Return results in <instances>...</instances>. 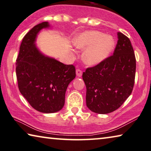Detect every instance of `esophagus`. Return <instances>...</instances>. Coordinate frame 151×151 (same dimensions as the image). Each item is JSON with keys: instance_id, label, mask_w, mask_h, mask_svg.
Segmentation results:
<instances>
[{"instance_id": "34e87169", "label": "esophagus", "mask_w": 151, "mask_h": 151, "mask_svg": "<svg viewBox=\"0 0 151 151\" xmlns=\"http://www.w3.org/2000/svg\"><path fill=\"white\" fill-rule=\"evenodd\" d=\"M76 75H77L78 77H81L82 76V71H81L80 70H76Z\"/></svg>"}]
</instances>
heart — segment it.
Here are the masks:
<instances>
[{"label":"heart","mask_w":151,"mask_h":151,"mask_svg":"<svg viewBox=\"0 0 151 151\" xmlns=\"http://www.w3.org/2000/svg\"><path fill=\"white\" fill-rule=\"evenodd\" d=\"M74 45L84 49L83 61L89 65H96L106 60L115 48L116 41L112 36L98 31H88L76 37Z\"/></svg>","instance_id":"heart-1"}]
</instances>
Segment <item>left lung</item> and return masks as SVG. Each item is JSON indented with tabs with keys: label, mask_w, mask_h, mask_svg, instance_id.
<instances>
[{
	"label": "left lung",
	"mask_w": 151,
	"mask_h": 151,
	"mask_svg": "<svg viewBox=\"0 0 151 151\" xmlns=\"http://www.w3.org/2000/svg\"><path fill=\"white\" fill-rule=\"evenodd\" d=\"M113 55L86 69L82 78L86 86V105L93 112H112L131 94L134 87L136 58L130 39L118 32Z\"/></svg>",
	"instance_id": "left-lung-1"
}]
</instances>
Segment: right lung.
<instances>
[{
    "label": "right lung",
    "mask_w": 151,
    "mask_h": 151,
    "mask_svg": "<svg viewBox=\"0 0 151 151\" xmlns=\"http://www.w3.org/2000/svg\"><path fill=\"white\" fill-rule=\"evenodd\" d=\"M49 27L48 22H43L25 35L16 62L20 92L34 109L47 114L62 109L67 88L76 78L73 65L45 55L36 46L39 31Z\"/></svg>",
    "instance_id": "right-lung-1"
}]
</instances>
